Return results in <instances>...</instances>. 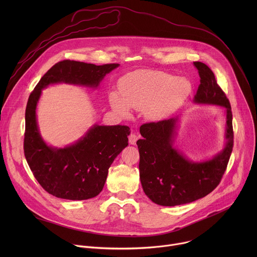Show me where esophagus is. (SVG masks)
I'll return each instance as SVG.
<instances>
[{
    "instance_id": "obj_1",
    "label": "esophagus",
    "mask_w": 257,
    "mask_h": 257,
    "mask_svg": "<svg viewBox=\"0 0 257 257\" xmlns=\"http://www.w3.org/2000/svg\"><path fill=\"white\" fill-rule=\"evenodd\" d=\"M137 140H138V135H136L135 133H131V134L129 135V143H130V144L135 145Z\"/></svg>"
}]
</instances>
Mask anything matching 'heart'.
Listing matches in <instances>:
<instances>
[{"mask_svg":"<svg viewBox=\"0 0 257 257\" xmlns=\"http://www.w3.org/2000/svg\"><path fill=\"white\" fill-rule=\"evenodd\" d=\"M121 95L109 93V104L121 117H129L130 108L143 111L150 120H161L186 100L191 84L185 78H175L168 73L139 70L125 75L120 83Z\"/></svg>","mask_w":257,"mask_h":257,"instance_id":"heart-1","label":"heart"}]
</instances>
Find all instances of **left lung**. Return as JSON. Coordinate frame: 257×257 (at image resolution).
I'll use <instances>...</instances> for the list:
<instances>
[{
	"label": "left lung",
	"mask_w": 257,
	"mask_h": 257,
	"mask_svg": "<svg viewBox=\"0 0 257 257\" xmlns=\"http://www.w3.org/2000/svg\"><path fill=\"white\" fill-rule=\"evenodd\" d=\"M193 64L200 77L193 101L226 108V143L224 149L211 159L194 162L174 145L178 117L143 124L140 127L142 139L136 142L140 156L139 176L144 193L159 205L190 203L209 194L221 182L233 151L230 101L208 66L201 62Z\"/></svg>",
	"instance_id": "1"
}]
</instances>
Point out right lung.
Here are the masks:
<instances>
[{
    "label": "right lung",
    "mask_w": 257,
    "mask_h": 257,
    "mask_svg": "<svg viewBox=\"0 0 257 257\" xmlns=\"http://www.w3.org/2000/svg\"><path fill=\"white\" fill-rule=\"evenodd\" d=\"M119 64L96 66L64 60L55 64L30 93L25 109L24 155L35 179L50 194L68 200H85L102 190L108 168L128 145V126L94 124L76 142L63 149L48 145L36 119L42 90L66 83L97 88Z\"/></svg>",
    "instance_id": "obj_1"
}]
</instances>
